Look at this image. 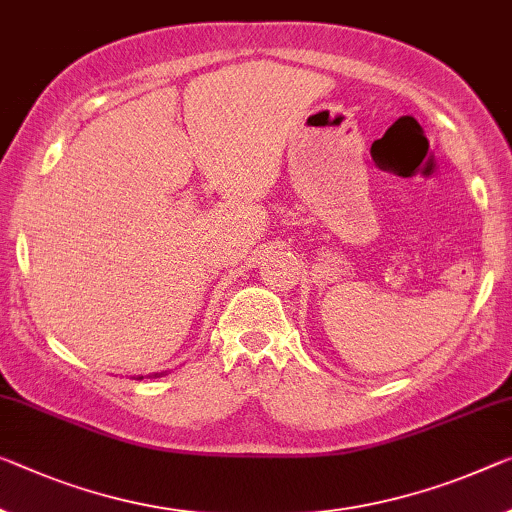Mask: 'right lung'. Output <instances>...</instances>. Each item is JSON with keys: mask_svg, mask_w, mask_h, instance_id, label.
Here are the masks:
<instances>
[{"mask_svg": "<svg viewBox=\"0 0 512 512\" xmlns=\"http://www.w3.org/2000/svg\"><path fill=\"white\" fill-rule=\"evenodd\" d=\"M155 375H157V373H155ZM160 375H162V373H160Z\"/></svg>", "mask_w": 512, "mask_h": 512, "instance_id": "obj_1", "label": "right lung"}]
</instances>
